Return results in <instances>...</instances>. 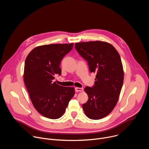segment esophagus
Returning <instances> with one entry per match:
<instances>
[{"instance_id": "esophagus-1", "label": "esophagus", "mask_w": 149, "mask_h": 149, "mask_svg": "<svg viewBox=\"0 0 149 149\" xmlns=\"http://www.w3.org/2000/svg\"><path fill=\"white\" fill-rule=\"evenodd\" d=\"M75 89L76 92H81V91H83V90H84V89L82 88H78V87L75 88Z\"/></svg>"}]
</instances>
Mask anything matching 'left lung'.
Here are the masks:
<instances>
[{"label": "left lung", "mask_w": 149, "mask_h": 149, "mask_svg": "<svg viewBox=\"0 0 149 149\" xmlns=\"http://www.w3.org/2000/svg\"><path fill=\"white\" fill-rule=\"evenodd\" d=\"M75 48L88 62L90 72L96 74L93 86L85 88L88 100L82 105L83 110L89 119H101L118 101L124 78L120 57L113 46L104 41L78 42Z\"/></svg>", "instance_id": "8db88e82"}]
</instances>
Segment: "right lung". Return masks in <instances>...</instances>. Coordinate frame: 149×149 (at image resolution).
<instances>
[{"label":"right lung","instance_id":"add662e5","mask_svg":"<svg viewBox=\"0 0 149 149\" xmlns=\"http://www.w3.org/2000/svg\"><path fill=\"white\" fill-rule=\"evenodd\" d=\"M73 45L71 43L39 46L26 59L25 85L35 109L47 118L61 117L75 94L74 88L64 87L53 82L56 75H61V62Z\"/></svg>","mask_w":149,"mask_h":149}]
</instances>
